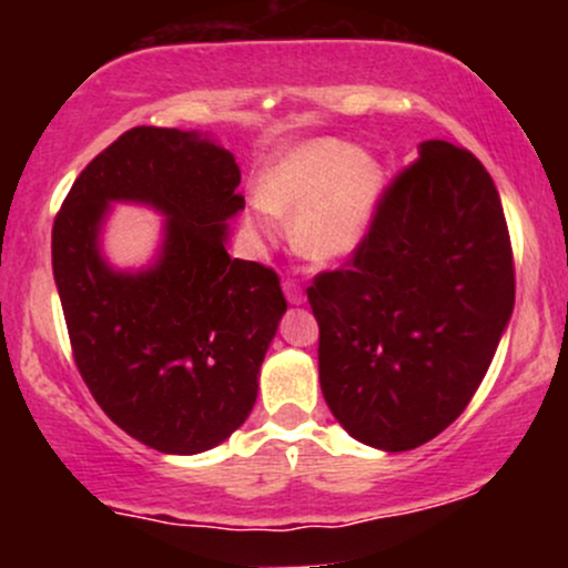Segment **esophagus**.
I'll return each instance as SVG.
<instances>
[{"label": "esophagus", "instance_id": "esophagus-1", "mask_svg": "<svg viewBox=\"0 0 568 568\" xmlns=\"http://www.w3.org/2000/svg\"><path fill=\"white\" fill-rule=\"evenodd\" d=\"M283 291H285V298H288L291 304H304V291L296 280H283Z\"/></svg>", "mask_w": 568, "mask_h": 568}]
</instances>
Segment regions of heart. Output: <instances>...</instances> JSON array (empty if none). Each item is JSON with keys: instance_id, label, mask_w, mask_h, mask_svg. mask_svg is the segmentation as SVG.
<instances>
[{"instance_id": "1", "label": "heart", "mask_w": 568, "mask_h": 568, "mask_svg": "<svg viewBox=\"0 0 568 568\" xmlns=\"http://www.w3.org/2000/svg\"><path fill=\"white\" fill-rule=\"evenodd\" d=\"M387 175L379 160L338 139L306 141L283 154L258 184L247 226L275 240L277 216H291L293 245L315 262H334L363 243Z\"/></svg>"}]
</instances>
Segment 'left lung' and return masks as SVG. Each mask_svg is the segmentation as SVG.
I'll list each match as a JSON object with an SVG mask.
<instances>
[{"mask_svg": "<svg viewBox=\"0 0 568 568\" xmlns=\"http://www.w3.org/2000/svg\"><path fill=\"white\" fill-rule=\"evenodd\" d=\"M306 298L338 425L384 452L440 435L484 382L515 304L510 232L484 162L422 143L347 264L315 275Z\"/></svg>", "mask_w": 568, "mask_h": 568, "instance_id": "8db88e82", "label": "left lung"}]
</instances>
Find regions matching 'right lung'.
<instances>
[{"instance_id":"add662e5","label":"right lung","mask_w":568,"mask_h":568,"mask_svg":"<svg viewBox=\"0 0 568 568\" xmlns=\"http://www.w3.org/2000/svg\"><path fill=\"white\" fill-rule=\"evenodd\" d=\"M232 152L175 128H133L69 189L53 224V275L71 352L116 427L165 454H200L251 414L258 368L288 310L270 266L230 258L243 211ZM112 199L166 213L152 271H109L97 232Z\"/></svg>"}]
</instances>
